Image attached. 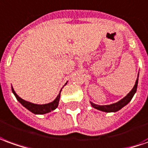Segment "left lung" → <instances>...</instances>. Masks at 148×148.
<instances>
[{
  "label": "left lung",
  "instance_id": "1",
  "mask_svg": "<svg viewBox=\"0 0 148 148\" xmlns=\"http://www.w3.org/2000/svg\"><path fill=\"white\" fill-rule=\"evenodd\" d=\"M138 77H137V80L135 81V84L133 87V88L131 89V91L127 94L124 98H123L122 100H120L119 101L116 102V103L111 104V105H107V106H99V105H96V104L92 103L90 101L92 106L93 108H95L97 110H99L101 111H103V112H107V113H110V112H117L119 111V110H121L123 107H124L125 106H127V104L130 102L133 96L134 95V93L136 92V90H137V86H138Z\"/></svg>",
  "mask_w": 148,
  "mask_h": 148
}]
</instances>
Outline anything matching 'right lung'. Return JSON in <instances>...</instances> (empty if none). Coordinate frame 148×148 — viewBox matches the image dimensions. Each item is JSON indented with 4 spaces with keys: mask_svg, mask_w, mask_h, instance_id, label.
Here are the masks:
<instances>
[{
    "mask_svg": "<svg viewBox=\"0 0 148 148\" xmlns=\"http://www.w3.org/2000/svg\"><path fill=\"white\" fill-rule=\"evenodd\" d=\"M66 84H67V83H66ZM12 92H13V93H14V96L16 97V98H17V100H18V101H19L23 106L25 107L28 110H29L30 112H32L34 114H47L49 112L56 110L57 107H58L59 101H60V93H59V95L57 96L56 98L52 102L44 104V105H38V104L31 103V102H29V101H26L25 100L21 99V97H18V94L15 92L13 87H12Z\"/></svg>",
    "mask_w": 148,
    "mask_h": 148,
    "instance_id": "add662e5",
    "label": "right lung"
}]
</instances>
